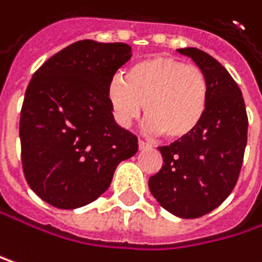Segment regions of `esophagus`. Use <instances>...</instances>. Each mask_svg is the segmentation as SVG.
I'll return each mask as SVG.
<instances>
[{
    "label": "esophagus",
    "mask_w": 262,
    "mask_h": 262,
    "mask_svg": "<svg viewBox=\"0 0 262 262\" xmlns=\"http://www.w3.org/2000/svg\"><path fill=\"white\" fill-rule=\"evenodd\" d=\"M147 147H149L147 143H144V141H141V140L138 141V149H140V150H144V149H147Z\"/></svg>",
    "instance_id": "1"
}]
</instances>
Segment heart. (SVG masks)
<instances>
[{
    "mask_svg": "<svg viewBox=\"0 0 262 262\" xmlns=\"http://www.w3.org/2000/svg\"><path fill=\"white\" fill-rule=\"evenodd\" d=\"M107 101L121 127H128L144 110L150 132L181 141L204 119L209 81L198 66L155 55L135 62L125 78L115 75L107 85Z\"/></svg>",
    "mask_w": 262,
    "mask_h": 262,
    "instance_id": "heart-1",
    "label": "heart"
}]
</instances>
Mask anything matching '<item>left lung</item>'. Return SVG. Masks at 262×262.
Returning a JSON list of instances; mask_svg holds the SVG:
<instances>
[{"mask_svg":"<svg viewBox=\"0 0 262 262\" xmlns=\"http://www.w3.org/2000/svg\"><path fill=\"white\" fill-rule=\"evenodd\" d=\"M206 73L209 104L200 127L186 140L158 147L163 167L149 189L167 212L200 218L216 209L233 190L247 144V113L243 93L230 73L209 53L178 49Z\"/></svg>","mask_w":262,"mask_h":262,"instance_id":"8db88e82","label":"left lung"}]
</instances>
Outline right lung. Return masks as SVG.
I'll use <instances>...</instances> for the list:
<instances>
[{"label": "right lung", "instance_id": "add662e5", "mask_svg": "<svg viewBox=\"0 0 262 262\" xmlns=\"http://www.w3.org/2000/svg\"><path fill=\"white\" fill-rule=\"evenodd\" d=\"M132 56L124 42L76 41L32 76L21 108L19 140L30 189L58 209L99 198L138 138L119 127L107 101L115 72Z\"/></svg>", "mask_w": 262, "mask_h": 262}]
</instances>
